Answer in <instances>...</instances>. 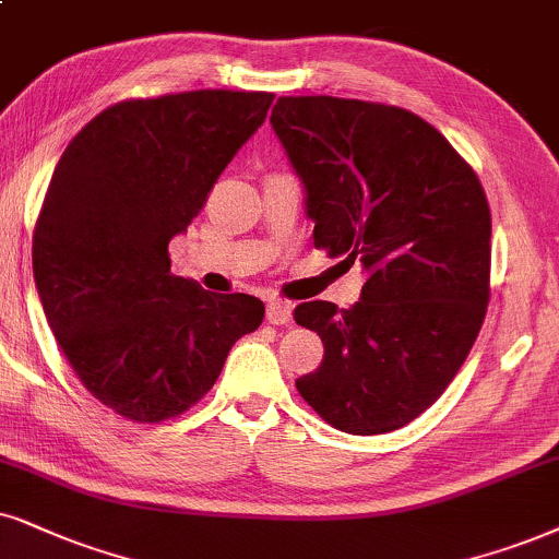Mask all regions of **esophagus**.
Instances as JSON below:
<instances>
[{"label": "esophagus", "mask_w": 559, "mask_h": 559, "mask_svg": "<svg viewBox=\"0 0 559 559\" xmlns=\"http://www.w3.org/2000/svg\"><path fill=\"white\" fill-rule=\"evenodd\" d=\"M265 317H267V322H271V324H288V322H292V304L273 299L271 304H267Z\"/></svg>", "instance_id": "esophagus-1"}]
</instances>
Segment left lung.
<instances>
[{
	"mask_svg": "<svg viewBox=\"0 0 559 559\" xmlns=\"http://www.w3.org/2000/svg\"><path fill=\"white\" fill-rule=\"evenodd\" d=\"M271 126L304 186L314 247L366 271L350 309H294L324 345L296 390L343 433H390L441 397L483 328L485 190L433 126L392 105L278 97Z\"/></svg>",
	"mask_w": 559,
	"mask_h": 559,
	"instance_id": "left-lung-1",
	"label": "left lung"
}]
</instances>
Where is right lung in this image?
<instances>
[{
  "label": "right lung",
  "mask_w": 559,
  "mask_h": 559,
  "mask_svg": "<svg viewBox=\"0 0 559 559\" xmlns=\"http://www.w3.org/2000/svg\"><path fill=\"white\" fill-rule=\"evenodd\" d=\"M273 92L126 100L63 150L33 235L48 328L92 397L136 423L186 413L258 330L265 304L169 273L209 190L263 126Z\"/></svg>",
  "instance_id": "1"
}]
</instances>
